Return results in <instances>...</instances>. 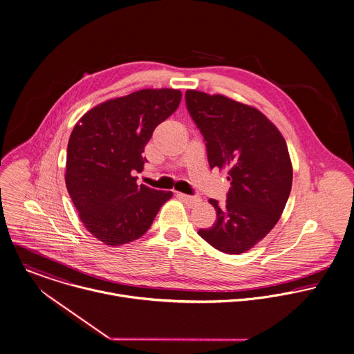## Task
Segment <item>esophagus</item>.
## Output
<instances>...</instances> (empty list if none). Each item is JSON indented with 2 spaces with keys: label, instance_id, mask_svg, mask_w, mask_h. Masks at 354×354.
<instances>
[{
  "label": "esophagus",
  "instance_id": "obj_1",
  "mask_svg": "<svg viewBox=\"0 0 354 354\" xmlns=\"http://www.w3.org/2000/svg\"><path fill=\"white\" fill-rule=\"evenodd\" d=\"M178 198H181L188 206H195V205H198L201 202V198L185 195V194H178Z\"/></svg>",
  "mask_w": 354,
  "mask_h": 354
}]
</instances>
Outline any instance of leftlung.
<instances>
[{
	"instance_id": "obj_1",
	"label": "left lung",
	"mask_w": 354,
	"mask_h": 354,
	"mask_svg": "<svg viewBox=\"0 0 354 354\" xmlns=\"http://www.w3.org/2000/svg\"><path fill=\"white\" fill-rule=\"evenodd\" d=\"M188 113L201 130L210 167L228 169L227 202L198 234L225 254H240L268 235L279 221L292 184V166L279 129L254 107L223 95L185 92Z\"/></svg>"
}]
</instances>
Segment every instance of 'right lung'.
<instances>
[{"label": "right lung", "instance_id": "1", "mask_svg": "<svg viewBox=\"0 0 354 354\" xmlns=\"http://www.w3.org/2000/svg\"><path fill=\"white\" fill-rule=\"evenodd\" d=\"M177 89H142L88 111L67 147L66 185L86 230L109 245L144 235L170 191L137 185L155 127L180 106Z\"/></svg>", "mask_w": 354, "mask_h": 354}]
</instances>
